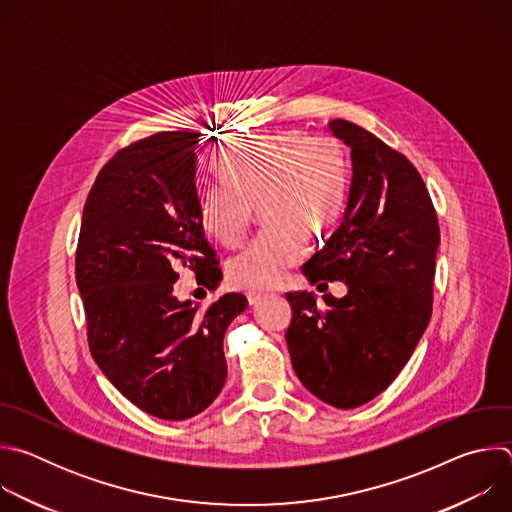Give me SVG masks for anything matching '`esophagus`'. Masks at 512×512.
Segmentation results:
<instances>
[{
  "label": "esophagus",
  "instance_id": "34e87169",
  "mask_svg": "<svg viewBox=\"0 0 512 512\" xmlns=\"http://www.w3.org/2000/svg\"><path fill=\"white\" fill-rule=\"evenodd\" d=\"M247 300H249V306H257L263 300V294H259V291H249Z\"/></svg>",
  "mask_w": 512,
  "mask_h": 512
}]
</instances>
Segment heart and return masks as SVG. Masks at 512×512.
I'll use <instances>...</instances> for the list:
<instances>
[{"label": "heart", "instance_id": "1", "mask_svg": "<svg viewBox=\"0 0 512 512\" xmlns=\"http://www.w3.org/2000/svg\"><path fill=\"white\" fill-rule=\"evenodd\" d=\"M223 178L198 192L200 223L218 243H241L261 202L269 225L227 265L235 287L263 291L279 285L304 255V231L328 227L342 210L348 188L344 145L328 133L283 129L235 139L218 152Z\"/></svg>", "mask_w": 512, "mask_h": 512}]
</instances>
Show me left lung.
I'll return each instance as SVG.
<instances>
[{"mask_svg": "<svg viewBox=\"0 0 512 512\" xmlns=\"http://www.w3.org/2000/svg\"><path fill=\"white\" fill-rule=\"evenodd\" d=\"M328 129L350 148L352 178L338 227L302 273L318 289L344 281L346 294H287L285 342L314 397L354 409L395 381L429 324L440 227L405 156L350 121Z\"/></svg>", "mask_w": 512, "mask_h": 512, "instance_id": "1", "label": "left lung"}]
</instances>
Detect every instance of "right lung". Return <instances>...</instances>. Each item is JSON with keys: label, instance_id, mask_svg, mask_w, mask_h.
Segmentation results:
<instances>
[{"label": "right lung", "instance_id": "right-lung-1", "mask_svg": "<svg viewBox=\"0 0 512 512\" xmlns=\"http://www.w3.org/2000/svg\"><path fill=\"white\" fill-rule=\"evenodd\" d=\"M200 135L162 131L117 152L87 196L77 249L95 362L123 397L168 421L202 413L221 393L225 332L247 308L243 294L204 312L174 296L180 265L212 289L223 279L200 223Z\"/></svg>", "mask_w": 512, "mask_h": 512}]
</instances>
